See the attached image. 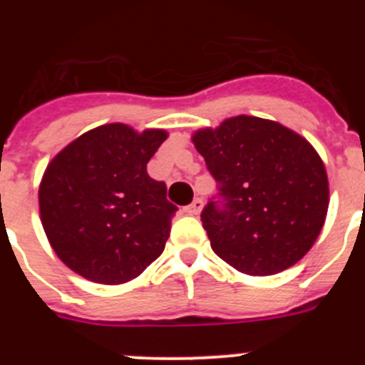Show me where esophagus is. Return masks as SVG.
Returning <instances> with one entry per match:
<instances>
[{
    "mask_svg": "<svg viewBox=\"0 0 365 365\" xmlns=\"http://www.w3.org/2000/svg\"><path fill=\"white\" fill-rule=\"evenodd\" d=\"M203 206H205L203 200L196 197V200H194L192 203H190L189 206H185V212L189 213V215H197V213H200L201 210H203Z\"/></svg>",
    "mask_w": 365,
    "mask_h": 365,
    "instance_id": "esophagus-1",
    "label": "esophagus"
}]
</instances>
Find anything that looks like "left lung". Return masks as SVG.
Wrapping results in <instances>:
<instances>
[{"label":"left lung","mask_w":365,"mask_h":365,"mask_svg":"<svg viewBox=\"0 0 365 365\" xmlns=\"http://www.w3.org/2000/svg\"><path fill=\"white\" fill-rule=\"evenodd\" d=\"M192 143L222 197L201 213L217 256L247 275L298 263L322 233L330 201L325 164L311 143L247 114L200 128Z\"/></svg>","instance_id":"8db88e82"}]
</instances>
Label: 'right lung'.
Returning a JSON list of instances; mask_svg holds the SVG:
<instances>
[{"mask_svg": "<svg viewBox=\"0 0 365 365\" xmlns=\"http://www.w3.org/2000/svg\"><path fill=\"white\" fill-rule=\"evenodd\" d=\"M168 132L106 123L65 146L43 171L40 220L51 247L72 272L98 284H123L160 256L175 205L146 164Z\"/></svg>", "mask_w": 365, "mask_h": 365, "instance_id": "1", "label": "right lung"}]
</instances>
